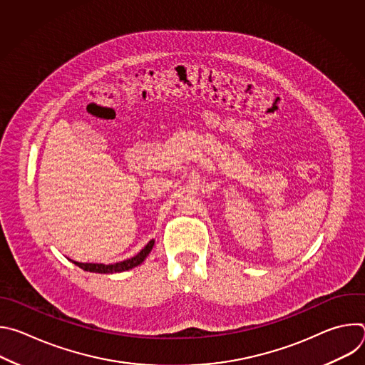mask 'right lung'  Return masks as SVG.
I'll return each instance as SVG.
<instances>
[{"mask_svg":"<svg viewBox=\"0 0 365 365\" xmlns=\"http://www.w3.org/2000/svg\"><path fill=\"white\" fill-rule=\"evenodd\" d=\"M154 245V240L148 241V244L134 257L128 258V259H124V262H120V263H115V264H92V263H76V262H72L75 263L78 267H81L82 270L85 272H92V273H120V272H125V270H130L138 264H141L145 257L148 255V252L151 251Z\"/></svg>","mask_w":365,"mask_h":365,"instance_id":"add662e5","label":"right lung"}]
</instances>
